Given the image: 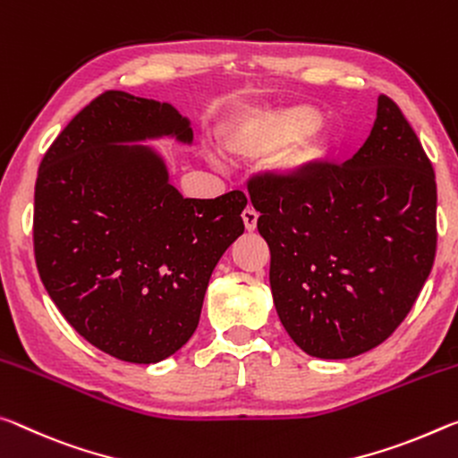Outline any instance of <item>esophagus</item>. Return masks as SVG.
Wrapping results in <instances>:
<instances>
[{"mask_svg":"<svg viewBox=\"0 0 458 458\" xmlns=\"http://www.w3.org/2000/svg\"><path fill=\"white\" fill-rule=\"evenodd\" d=\"M242 219H243V225H245L247 231H253L258 227V213L253 211V208L247 207L245 211L242 213Z\"/></svg>","mask_w":458,"mask_h":458,"instance_id":"1","label":"esophagus"}]
</instances>
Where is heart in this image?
Returning <instances> with one entry per match:
<instances>
[{
    "label": "heart",
    "instance_id": "heart-1",
    "mask_svg": "<svg viewBox=\"0 0 458 458\" xmlns=\"http://www.w3.org/2000/svg\"><path fill=\"white\" fill-rule=\"evenodd\" d=\"M314 105L251 107L229 119L221 130L225 154L235 162H256L276 152L280 178L309 176L333 146L331 131L320 125Z\"/></svg>",
    "mask_w": 458,
    "mask_h": 458
}]
</instances>
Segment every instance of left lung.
<instances>
[{
	"instance_id": "1",
	"label": "left lung",
	"mask_w": 458,
	"mask_h": 458,
	"mask_svg": "<svg viewBox=\"0 0 458 458\" xmlns=\"http://www.w3.org/2000/svg\"><path fill=\"white\" fill-rule=\"evenodd\" d=\"M269 247V286L304 353L361 355L392 336L437 258V180L402 109L377 97L365 144L309 176L247 184Z\"/></svg>"
}]
</instances>
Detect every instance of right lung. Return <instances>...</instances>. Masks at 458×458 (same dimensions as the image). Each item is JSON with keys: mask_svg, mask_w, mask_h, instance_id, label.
Returning a JSON list of instances; mask_svg holds the SVG:
<instances>
[{"mask_svg": "<svg viewBox=\"0 0 458 458\" xmlns=\"http://www.w3.org/2000/svg\"><path fill=\"white\" fill-rule=\"evenodd\" d=\"M192 140L168 103L105 91L71 119L40 162L34 256L52 302L103 353L158 363L197 331L247 199H184L154 149L123 141Z\"/></svg>", "mask_w": 458, "mask_h": 458, "instance_id": "1", "label": "right lung"}]
</instances>
